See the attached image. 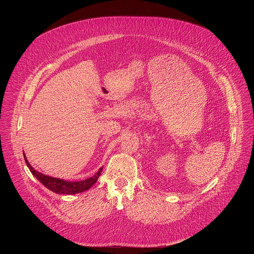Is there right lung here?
I'll return each instance as SVG.
<instances>
[{"mask_svg": "<svg viewBox=\"0 0 254 254\" xmlns=\"http://www.w3.org/2000/svg\"><path fill=\"white\" fill-rule=\"evenodd\" d=\"M24 158H25V162H26L28 168L30 169L31 173L36 178H37L46 188H48L50 191H53L54 193H57V194H66V195L69 194L70 195V194H76V193H80V192L88 190L92 185H94L96 183V181L102 171V168H100L96 172V174H94V176H92L91 178H88L84 181H79V182H67V181L49 177V176H46V175H43V174L37 172L31 167V165L27 161L25 155H24Z\"/></svg>", "mask_w": 254, "mask_h": 254, "instance_id": "right-lung-1", "label": "right lung"}]
</instances>
